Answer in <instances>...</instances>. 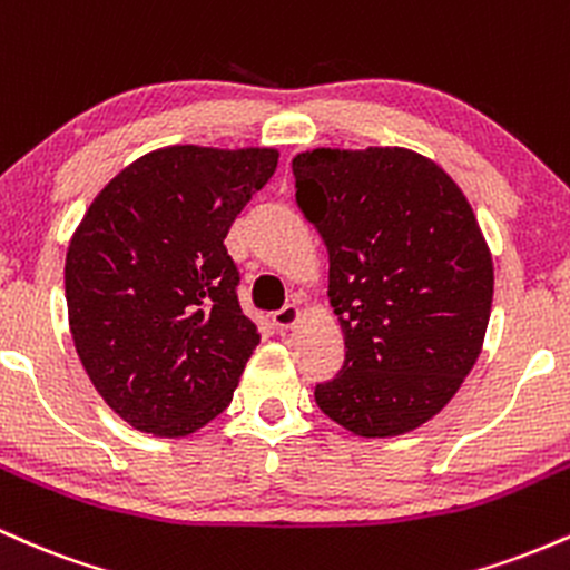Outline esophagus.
Listing matches in <instances>:
<instances>
[{
    "label": "esophagus",
    "instance_id": "esophagus-1",
    "mask_svg": "<svg viewBox=\"0 0 570 570\" xmlns=\"http://www.w3.org/2000/svg\"><path fill=\"white\" fill-rule=\"evenodd\" d=\"M297 318H299V305L294 303L278 307V311L273 313V324H276L278 330H289V326L297 324Z\"/></svg>",
    "mask_w": 570,
    "mask_h": 570
}]
</instances>
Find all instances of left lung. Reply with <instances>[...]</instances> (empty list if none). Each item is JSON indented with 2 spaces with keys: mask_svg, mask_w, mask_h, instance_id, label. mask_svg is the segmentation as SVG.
<instances>
[{
  "mask_svg": "<svg viewBox=\"0 0 570 570\" xmlns=\"http://www.w3.org/2000/svg\"><path fill=\"white\" fill-rule=\"evenodd\" d=\"M297 206L330 252L343 370L313 396L358 436L434 417L474 367L493 259L472 206L434 160L402 147L311 149L292 160Z\"/></svg>",
  "mask_w": 570,
  "mask_h": 570,
  "instance_id": "8db88e82",
  "label": "left lung"
}]
</instances>
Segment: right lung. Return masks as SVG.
Segmentation results:
<instances>
[{
  "label": "right lung",
  "instance_id": "obj_1",
  "mask_svg": "<svg viewBox=\"0 0 570 570\" xmlns=\"http://www.w3.org/2000/svg\"><path fill=\"white\" fill-rule=\"evenodd\" d=\"M278 166L267 147H166L109 181L71 235L77 356L134 429L187 436L227 410L259 332L238 303L230 225Z\"/></svg>",
  "mask_w": 570,
  "mask_h": 570
}]
</instances>
